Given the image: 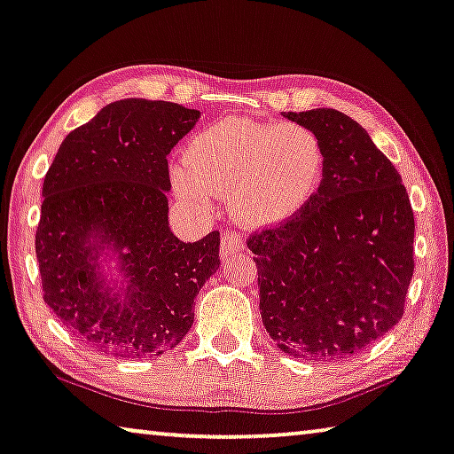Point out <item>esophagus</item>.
Segmentation results:
<instances>
[{
	"mask_svg": "<svg viewBox=\"0 0 454 454\" xmlns=\"http://www.w3.org/2000/svg\"><path fill=\"white\" fill-rule=\"evenodd\" d=\"M246 247V243H243V237L237 235L235 231H225L221 237V246H219V254L223 260H227L229 255L237 254V251H241Z\"/></svg>",
	"mask_w": 454,
	"mask_h": 454,
	"instance_id": "1",
	"label": "esophagus"
}]
</instances>
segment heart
<instances>
[{
	"mask_svg": "<svg viewBox=\"0 0 454 454\" xmlns=\"http://www.w3.org/2000/svg\"><path fill=\"white\" fill-rule=\"evenodd\" d=\"M323 174V152L298 123L223 120L186 144L172 172L176 197L205 208L227 192V208L246 227L278 225L309 203Z\"/></svg>",
	"mask_w": 454,
	"mask_h": 454,
	"instance_id": "heart-1",
	"label": "heart"
}]
</instances>
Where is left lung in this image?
<instances>
[{"instance_id": "left-lung-1", "label": "left lung", "mask_w": 454, "mask_h": 454, "mask_svg": "<svg viewBox=\"0 0 454 454\" xmlns=\"http://www.w3.org/2000/svg\"><path fill=\"white\" fill-rule=\"evenodd\" d=\"M323 152V180L294 219L247 241L262 320L304 361H343L403 315L414 276V213L394 164L337 109L288 111Z\"/></svg>"}]
</instances>
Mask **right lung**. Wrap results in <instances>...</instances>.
<instances>
[{
  "instance_id": "right-lung-1",
  "label": "right lung",
  "mask_w": 454,
  "mask_h": 454,
  "mask_svg": "<svg viewBox=\"0 0 454 454\" xmlns=\"http://www.w3.org/2000/svg\"><path fill=\"white\" fill-rule=\"evenodd\" d=\"M199 120L178 103L114 101L65 137L48 168L36 231L44 302L97 351H170L219 268V231L184 243L168 223L166 156Z\"/></svg>"
}]
</instances>
